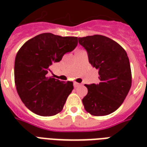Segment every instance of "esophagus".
Here are the masks:
<instances>
[{
  "label": "esophagus",
  "instance_id": "34e87169",
  "mask_svg": "<svg viewBox=\"0 0 147 147\" xmlns=\"http://www.w3.org/2000/svg\"><path fill=\"white\" fill-rule=\"evenodd\" d=\"M73 85H74V87L75 88H77V87H78V86H80V84L78 82H74Z\"/></svg>",
  "mask_w": 147,
  "mask_h": 147
}]
</instances>
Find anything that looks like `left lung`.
<instances>
[{"label":"left lung","mask_w":147,"mask_h":147,"mask_svg":"<svg viewBox=\"0 0 147 147\" xmlns=\"http://www.w3.org/2000/svg\"><path fill=\"white\" fill-rule=\"evenodd\" d=\"M88 61L98 69V85H85L88 94L82 99L85 111L93 116H105L118 108L127 95L132 75L127 54L121 45L102 35L78 38Z\"/></svg>","instance_id":"left-lung-1"}]
</instances>
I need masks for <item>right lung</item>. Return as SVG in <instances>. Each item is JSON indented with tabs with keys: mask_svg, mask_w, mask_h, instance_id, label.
<instances>
[{
	"mask_svg": "<svg viewBox=\"0 0 147 147\" xmlns=\"http://www.w3.org/2000/svg\"><path fill=\"white\" fill-rule=\"evenodd\" d=\"M78 45V37L41 33L26 41L17 52L14 81L17 93L25 106L34 114L49 117L63 109L73 90L72 82L47 77L49 67L59 62Z\"/></svg>",
	"mask_w": 147,
	"mask_h": 147,
	"instance_id": "add662e5",
	"label": "right lung"
}]
</instances>
